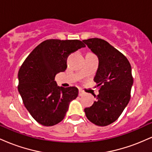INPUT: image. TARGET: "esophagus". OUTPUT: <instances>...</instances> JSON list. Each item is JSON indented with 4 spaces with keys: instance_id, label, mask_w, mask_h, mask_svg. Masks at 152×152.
<instances>
[{
    "instance_id": "esophagus-1",
    "label": "esophagus",
    "mask_w": 152,
    "mask_h": 152,
    "mask_svg": "<svg viewBox=\"0 0 152 152\" xmlns=\"http://www.w3.org/2000/svg\"><path fill=\"white\" fill-rule=\"evenodd\" d=\"M84 94H85V92L83 91H82V90L78 91V95H79L80 96H83Z\"/></svg>"
}]
</instances>
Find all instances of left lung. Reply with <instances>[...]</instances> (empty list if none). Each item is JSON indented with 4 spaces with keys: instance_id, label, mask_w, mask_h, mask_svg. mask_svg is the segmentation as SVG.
Here are the masks:
<instances>
[{
    "instance_id": "8db88e82",
    "label": "left lung",
    "mask_w": 152,
    "mask_h": 152,
    "mask_svg": "<svg viewBox=\"0 0 152 152\" xmlns=\"http://www.w3.org/2000/svg\"><path fill=\"white\" fill-rule=\"evenodd\" d=\"M83 42L99 58L94 80L99 94L93 105L84 109L85 114L94 124L105 126L116 121L129 104L134 81L132 67L126 57L107 41L94 38Z\"/></svg>"
}]
</instances>
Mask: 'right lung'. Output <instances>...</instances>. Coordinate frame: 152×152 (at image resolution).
I'll list each match as a JSON object with an SVG mask.
<instances>
[{
	"mask_svg": "<svg viewBox=\"0 0 152 152\" xmlns=\"http://www.w3.org/2000/svg\"><path fill=\"white\" fill-rule=\"evenodd\" d=\"M86 46L79 40L48 39L28 56L18 71L19 94L32 117L43 126L57 124L78 96L76 87L58 86L56 75L67 68V58Z\"/></svg>",
	"mask_w": 152,
	"mask_h": 152,
	"instance_id": "obj_1",
	"label": "right lung"
}]
</instances>
